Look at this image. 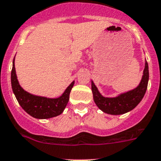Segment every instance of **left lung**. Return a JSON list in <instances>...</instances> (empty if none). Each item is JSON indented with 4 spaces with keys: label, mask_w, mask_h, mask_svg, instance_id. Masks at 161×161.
<instances>
[{
    "label": "left lung",
    "mask_w": 161,
    "mask_h": 161,
    "mask_svg": "<svg viewBox=\"0 0 161 161\" xmlns=\"http://www.w3.org/2000/svg\"><path fill=\"white\" fill-rule=\"evenodd\" d=\"M149 80L148 64L145 62L142 78L136 88L122 93L116 97H105L101 96L97 87L92 81L93 99L100 110L110 114H123L134 109L140 103L145 95Z\"/></svg>",
    "instance_id": "8db88e82"
}]
</instances>
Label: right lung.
<instances>
[{"instance_id":"right-lung-1","label":"right lung","mask_w":161,"mask_h":161,"mask_svg":"<svg viewBox=\"0 0 161 161\" xmlns=\"http://www.w3.org/2000/svg\"><path fill=\"white\" fill-rule=\"evenodd\" d=\"M74 84V82H72L64 92L58 98H47L32 95L24 91L19 83L14 68V58L13 60L11 70V86L13 92L20 106L28 114L34 118L50 119L60 115L68 104L70 92Z\"/></svg>"}]
</instances>
